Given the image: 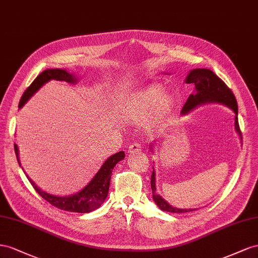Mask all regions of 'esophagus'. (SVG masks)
I'll return each instance as SVG.
<instances>
[{
	"label": "esophagus",
	"instance_id": "obj_1",
	"mask_svg": "<svg viewBox=\"0 0 258 258\" xmlns=\"http://www.w3.org/2000/svg\"><path fill=\"white\" fill-rule=\"evenodd\" d=\"M141 150H142V146H141V144H138V143L132 144L128 147V152L130 153H135V152H138V151H141Z\"/></svg>",
	"mask_w": 258,
	"mask_h": 258
}]
</instances>
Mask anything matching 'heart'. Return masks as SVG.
Wrapping results in <instances>:
<instances>
[{"label":"heart","mask_w":258,"mask_h":258,"mask_svg":"<svg viewBox=\"0 0 258 258\" xmlns=\"http://www.w3.org/2000/svg\"><path fill=\"white\" fill-rule=\"evenodd\" d=\"M174 106V98L164 94V87L160 84H151L139 88L125 100L121 112L131 122H141L150 116L157 110V114L166 116Z\"/></svg>","instance_id":"1"}]
</instances>
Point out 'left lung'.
Here are the masks:
<instances>
[{
  "instance_id": "8db88e82",
  "label": "left lung",
  "mask_w": 258,
  "mask_h": 258,
  "mask_svg": "<svg viewBox=\"0 0 258 258\" xmlns=\"http://www.w3.org/2000/svg\"><path fill=\"white\" fill-rule=\"evenodd\" d=\"M187 84L195 85V93L188 97L185 106L182 107L181 114H187L196 107L207 104V102H218L230 108L234 112V128L242 139V134L238 122V104L233 93L222 79H219L214 72L209 69H194L186 77ZM152 150V146H151ZM152 198L158 207L165 212L170 213H188L196 211V209H177L168 204L163 198L157 194L156 188V173L154 168L151 175Z\"/></svg>"
}]
</instances>
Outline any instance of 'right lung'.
Listing matches in <instances>:
<instances>
[{
    "instance_id": "1",
    "label": "right lung",
    "mask_w": 258,
    "mask_h": 258,
    "mask_svg": "<svg viewBox=\"0 0 258 258\" xmlns=\"http://www.w3.org/2000/svg\"><path fill=\"white\" fill-rule=\"evenodd\" d=\"M50 80H56V81H64L67 83H77L78 79L69 73L68 71L62 70V69H46L42 73L35 78V80L31 83L27 90L25 91L24 95L21 96L20 102H19V109L23 108L26 102L30 99L33 94L38 92L40 88L47 83ZM15 153H16V157L19 162V151L17 145H14ZM125 157L124 151H120L117 153H114L113 156L109 157L105 163L102 164L100 170L94 176L93 179L88 182V185L84 187L82 190L79 191L76 195H71L68 197H58L45 192L41 188L35 185L34 181L29 177L26 174L28 180L30 181L33 188L35 189L36 192H38L43 199L50 203L54 207L68 211L73 213H90L92 211H95L96 209L100 208L101 204L104 203L106 198L108 196L109 186H110V179H111V174L113 167L119 163L121 160H123ZM23 168V167H21Z\"/></svg>"
}]
</instances>
